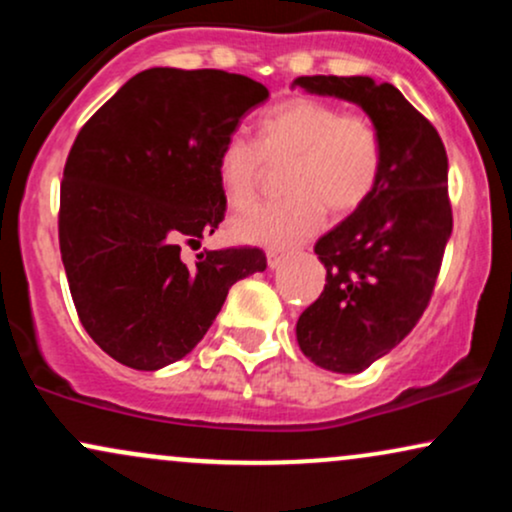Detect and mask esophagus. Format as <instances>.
Instances as JSON below:
<instances>
[{
    "instance_id": "34e87169",
    "label": "esophagus",
    "mask_w": 512,
    "mask_h": 512,
    "mask_svg": "<svg viewBox=\"0 0 512 512\" xmlns=\"http://www.w3.org/2000/svg\"><path fill=\"white\" fill-rule=\"evenodd\" d=\"M284 252H279V250H269L267 252V264H269V267H272V269H276V267H279V264L281 262H284Z\"/></svg>"
}]
</instances>
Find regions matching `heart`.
I'll list each match as a JSON object with an SVG mask.
<instances>
[{"mask_svg":"<svg viewBox=\"0 0 512 512\" xmlns=\"http://www.w3.org/2000/svg\"><path fill=\"white\" fill-rule=\"evenodd\" d=\"M264 161H289L281 178L289 195L236 216L231 231L243 243L284 248L313 236L325 207L337 216L361 209L383 175L385 149L368 117L315 98H289L260 117L255 142L231 137L221 146L216 175L233 209L257 199Z\"/></svg>","mask_w":512,"mask_h":512,"instance_id":"obj_1","label":"heart"}]
</instances>
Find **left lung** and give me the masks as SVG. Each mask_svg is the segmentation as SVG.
I'll return each mask as SVG.
<instances>
[{"mask_svg":"<svg viewBox=\"0 0 512 512\" xmlns=\"http://www.w3.org/2000/svg\"><path fill=\"white\" fill-rule=\"evenodd\" d=\"M317 96L356 103L378 127L385 163L373 197L315 243L327 279L296 322L315 366L361 373L424 315L452 233L448 156L436 127L392 84L370 76H298Z\"/></svg>","mask_w":512,"mask_h":512,"instance_id":"1","label":"left lung"}]
</instances>
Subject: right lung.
I'll return each instance as SVG.
<instances>
[{"instance_id": "1", "label": "right lung", "mask_w": 512, "mask_h": 512, "mask_svg": "<svg viewBox=\"0 0 512 512\" xmlns=\"http://www.w3.org/2000/svg\"><path fill=\"white\" fill-rule=\"evenodd\" d=\"M260 81L221 69L154 67L127 81L76 134L60 187V252L81 325L134 370L180 361L202 342L228 289L264 272L260 248L199 245L226 214L216 175Z\"/></svg>"}]
</instances>
